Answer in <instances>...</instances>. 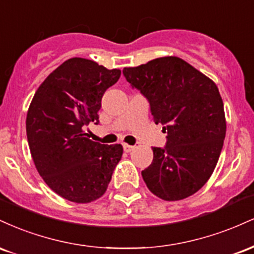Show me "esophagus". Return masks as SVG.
Returning a JSON list of instances; mask_svg holds the SVG:
<instances>
[{
	"label": "esophagus",
	"mask_w": 254,
	"mask_h": 254,
	"mask_svg": "<svg viewBox=\"0 0 254 254\" xmlns=\"http://www.w3.org/2000/svg\"><path fill=\"white\" fill-rule=\"evenodd\" d=\"M133 145H129V144H123V149H124V151H127V153H130L131 150L133 149Z\"/></svg>",
	"instance_id": "obj_1"
}]
</instances>
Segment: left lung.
<instances>
[{
    "mask_svg": "<svg viewBox=\"0 0 254 254\" xmlns=\"http://www.w3.org/2000/svg\"><path fill=\"white\" fill-rule=\"evenodd\" d=\"M132 88L147 99L155 124L164 125V148L142 171L148 189L165 200L196 193L214 172L226 137L223 101L209 77L178 57L124 68Z\"/></svg>",
    "mask_w": 254,
    "mask_h": 254,
    "instance_id": "8db88e82",
    "label": "left lung"
}]
</instances>
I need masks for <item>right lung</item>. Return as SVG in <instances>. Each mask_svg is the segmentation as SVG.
<instances>
[{"instance_id":"add662e5","label":"right lung","mask_w":254,"mask_h":254,"mask_svg":"<svg viewBox=\"0 0 254 254\" xmlns=\"http://www.w3.org/2000/svg\"><path fill=\"white\" fill-rule=\"evenodd\" d=\"M119 76V69L70 58L45 78L30 105L26 132L34 165L49 188L70 202L103 196L122 159L121 144L93 142L86 132L99 123L101 98Z\"/></svg>"}]
</instances>
